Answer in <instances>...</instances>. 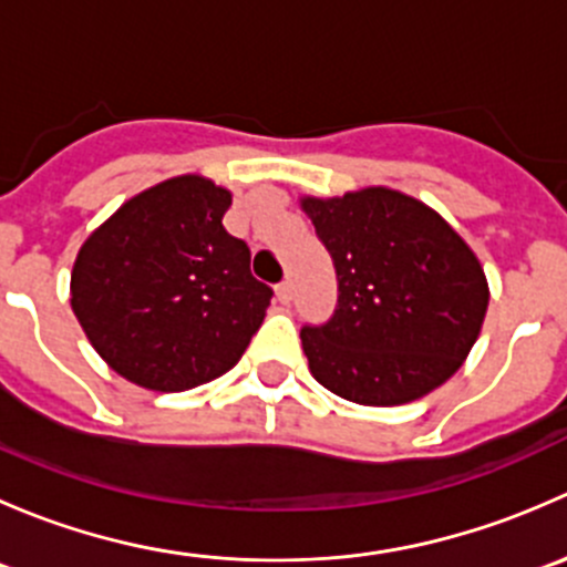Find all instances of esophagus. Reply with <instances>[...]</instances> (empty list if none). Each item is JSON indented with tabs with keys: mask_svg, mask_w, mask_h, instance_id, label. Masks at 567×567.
<instances>
[{
	"mask_svg": "<svg viewBox=\"0 0 567 567\" xmlns=\"http://www.w3.org/2000/svg\"><path fill=\"white\" fill-rule=\"evenodd\" d=\"M277 299L282 301V305H290V301H293V285H290L288 279L277 285Z\"/></svg>",
	"mask_w": 567,
	"mask_h": 567,
	"instance_id": "obj_1",
	"label": "esophagus"
}]
</instances>
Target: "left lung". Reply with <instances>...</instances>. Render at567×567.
Segmentation results:
<instances>
[{"instance_id": "1", "label": "left lung", "mask_w": 567, "mask_h": 567, "mask_svg": "<svg viewBox=\"0 0 567 567\" xmlns=\"http://www.w3.org/2000/svg\"><path fill=\"white\" fill-rule=\"evenodd\" d=\"M337 268L334 318L305 326L310 373L359 405H403L442 386L468 357L488 279L442 214L398 188L305 197Z\"/></svg>"}]
</instances>
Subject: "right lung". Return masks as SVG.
<instances>
[{
  "label": "right lung",
  "mask_w": 567,
  "mask_h": 567,
  "mask_svg": "<svg viewBox=\"0 0 567 567\" xmlns=\"http://www.w3.org/2000/svg\"><path fill=\"white\" fill-rule=\"evenodd\" d=\"M233 194L177 175L125 199L90 233L71 307L109 368L151 392H186L236 368L271 305L249 247L225 230Z\"/></svg>",
  "instance_id": "1"
}]
</instances>
